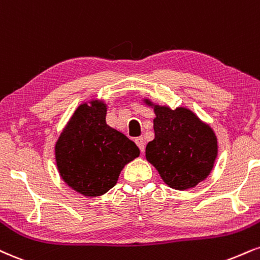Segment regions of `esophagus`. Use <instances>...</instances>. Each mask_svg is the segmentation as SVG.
<instances>
[{"label": "esophagus", "mask_w": 260, "mask_h": 260, "mask_svg": "<svg viewBox=\"0 0 260 260\" xmlns=\"http://www.w3.org/2000/svg\"><path fill=\"white\" fill-rule=\"evenodd\" d=\"M136 144L138 145L140 151L144 152V149H145V142H144V139L142 138V137H139V138H136Z\"/></svg>", "instance_id": "obj_1"}]
</instances>
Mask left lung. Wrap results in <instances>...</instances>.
I'll return each instance as SVG.
<instances>
[{
    "label": "left lung",
    "instance_id": "left-lung-1",
    "mask_svg": "<svg viewBox=\"0 0 260 260\" xmlns=\"http://www.w3.org/2000/svg\"><path fill=\"white\" fill-rule=\"evenodd\" d=\"M143 102L154 109V140L148 143L145 157L162 180L176 190L193 187L209 176L218 156L214 131L190 109Z\"/></svg>",
    "mask_w": 260,
    "mask_h": 260
}]
</instances>
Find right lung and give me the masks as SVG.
Returning a JSON list of instances; mask_svg holds the SVG:
<instances>
[{"label":"right lung","mask_w":260,"mask_h":260,"mask_svg":"<svg viewBox=\"0 0 260 260\" xmlns=\"http://www.w3.org/2000/svg\"><path fill=\"white\" fill-rule=\"evenodd\" d=\"M103 100L82 103L55 143L61 179L81 195L96 198L116 185L118 176L140 151L123 133L106 124Z\"/></svg>","instance_id":"1"}]
</instances>
